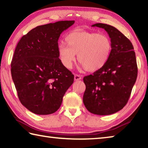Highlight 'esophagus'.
Returning <instances> with one entry per match:
<instances>
[{
    "instance_id": "34e87169",
    "label": "esophagus",
    "mask_w": 148,
    "mask_h": 148,
    "mask_svg": "<svg viewBox=\"0 0 148 148\" xmlns=\"http://www.w3.org/2000/svg\"><path fill=\"white\" fill-rule=\"evenodd\" d=\"M82 79V76L78 74H75L74 75V80L75 81H77V80H79Z\"/></svg>"
}]
</instances>
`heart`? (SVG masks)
<instances>
[{"instance_id": "b5f03b06", "label": "heart", "mask_w": 148, "mask_h": 148, "mask_svg": "<svg viewBox=\"0 0 148 148\" xmlns=\"http://www.w3.org/2000/svg\"><path fill=\"white\" fill-rule=\"evenodd\" d=\"M67 44H59L58 56L61 64L70 69L76 61V54L80 68L89 72L101 69L108 61L112 43L106 34L84 31H74L66 35Z\"/></svg>"}]
</instances>
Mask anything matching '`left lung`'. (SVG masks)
<instances>
[{
  "label": "left lung",
  "instance_id": "left-lung-1",
  "mask_svg": "<svg viewBox=\"0 0 148 148\" xmlns=\"http://www.w3.org/2000/svg\"><path fill=\"white\" fill-rule=\"evenodd\" d=\"M92 27L108 32L112 50L101 69L84 77L83 101L91 113L106 116L116 113L128 102L138 74L136 56L131 41L114 27L104 23Z\"/></svg>",
  "mask_w": 148,
  "mask_h": 148
}]
</instances>
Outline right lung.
I'll return each mask as SVG.
<instances>
[{
  "label": "right lung",
  "instance_id": "1",
  "mask_svg": "<svg viewBox=\"0 0 148 148\" xmlns=\"http://www.w3.org/2000/svg\"><path fill=\"white\" fill-rule=\"evenodd\" d=\"M74 21H60L35 27L17 44L11 74L19 99L32 113L48 115L61 106L74 75L61 64L57 47L62 32Z\"/></svg>",
  "mask_w": 148,
  "mask_h": 148
}]
</instances>
